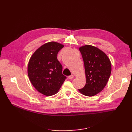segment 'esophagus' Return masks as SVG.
I'll return each instance as SVG.
<instances>
[{"mask_svg":"<svg viewBox=\"0 0 132 132\" xmlns=\"http://www.w3.org/2000/svg\"><path fill=\"white\" fill-rule=\"evenodd\" d=\"M68 78L69 79H72L74 78V75H71L68 76Z\"/></svg>","mask_w":132,"mask_h":132,"instance_id":"esophagus-1","label":"esophagus"}]
</instances>
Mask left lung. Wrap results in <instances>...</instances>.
<instances>
[{
	"label": "left lung",
	"instance_id": "left-lung-1",
	"mask_svg": "<svg viewBox=\"0 0 132 132\" xmlns=\"http://www.w3.org/2000/svg\"><path fill=\"white\" fill-rule=\"evenodd\" d=\"M84 60L86 83L79 89L84 95L93 96L106 86L111 73V63L107 55L97 47L86 45L79 47Z\"/></svg>",
	"mask_w": 132,
	"mask_h": 132
}]
</instances>
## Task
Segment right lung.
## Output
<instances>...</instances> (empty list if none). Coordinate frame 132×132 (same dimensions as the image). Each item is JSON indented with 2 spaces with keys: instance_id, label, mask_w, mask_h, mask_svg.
I'll return each mask as SVG.
<instances>
[{
  "instance_id": "1",
  "label": "right lung",
  "mask_w": 132,
  "mask_h": 132,
  "mask_svg": "<svg viewBox=\"0 0 132 132\" xmlns=\"http://www.w3.org/2000/svg\"><path fill=\"white\" fill-rule=\"evenodd\" d=\"M64 46L55 42L46 43L37 48L29 61L28 75L30 82L39 93L45 96L57 94L66 78L57 58Z\"/></svg>"
}]
</instances>
